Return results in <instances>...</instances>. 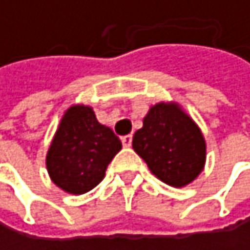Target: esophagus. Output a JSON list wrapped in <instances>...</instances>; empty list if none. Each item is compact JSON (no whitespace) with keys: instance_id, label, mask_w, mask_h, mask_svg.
<instances>
[{"instance_id":"esophagus-1","label":"esophagus","mask_w":250,"mask_h":250,"mask_svg":"<svg viewBox=\"0 0 250 250\" xmlns=\"http://www.w3.org/2000/svg\"><path fill=\"white\" fill-rule=\"evenodd\" d=\"M131 140H133V136L131 134H127V136L122 137V143H123L125 147H130L131 146Z\"/></svg>"}]
</instances>
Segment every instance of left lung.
<instances>
[{"label":"left lung","instance_id":"left-lung-1","mask_svg":"<svg viewBox=\"0 0 250 250\" xmlns=\"http://www.w3.org/2000/svg\"><path fill=\"white\" fill-rule=\"evenodd\" d=\"M133 149L152 174L175 188L191 184L206 164L204 136L176 103L150 107L133 136Z\"/></svg>","mask_w":250,"mask_h":250}]
</instances>
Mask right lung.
Here are the masks:
<instances>
[{
	"label": "right lung",
	"instance_id": "1",
	"mask_svg": "<svg viewBox=\"0 0 250 250\" xmlns=\"http://www.w3.org/2000/svg\"><path fill=\"white\" fill-rule=\"evenodd\" d=\"M120 149V139L110 127L98 123L92 107L72 105L65 111L47 150V172L61 189L85 194L103 181Z\"/></svg>",
	"mask_w": 250,
	"mask_h": 250
}]
</instances>
